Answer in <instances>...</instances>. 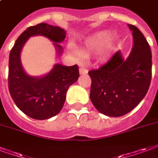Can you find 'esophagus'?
I'll return each instance as SVG.
<instances>
[{"mask_svg":"<svg viewBox=\"0 0 158 158\" xmlns=\"http://www.w3.org/2000/svg\"><path fill=\"white\" fill-rule=\"evenodd\" d=\"M79 72H80V74H86V73L88 72V71H87V69H86V68L81 67V68L79 69Z\"/></svg>","mask_w":158,"mask_h":158,"instance_id":"obj_1","label":"esophagus"}]
</instances>
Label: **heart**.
<instances>
[{
  "mask_svg": "<svg viewBox=\"0 0 158 158\" xmlns=\"http://www.w3.org/2000/svg\"><path fill=\"white\" fill-rule=\"evenodd\" d=\"M111 38L112 34L109 31L97 32L88 39L83 48L81 50L80 53H78L77 55L79 57H81V56L86 57L91 53H98L102 52L110 43Z\"/></svg>",
  "mask_w": 158,
  "mask_h": 158,
  "instance_id": "heart-1",
  "label": "heart"
}]
</instances>
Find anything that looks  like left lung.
<instances>
[{"instance_id": "8db88e82", "label": "left lung", "mask_w": 158, "mask_h": 158, "mask_svg": "<svg viewBox=\"0 0 158 158\" xmlns=\"http://www.w3.org/2000/svg\"><path fill=\"white\" fill-rule=\"evenodd\" d=\"M133 47L124 60L118 51L98 68L88 72L92 79L90 98L101 113L121 117L128 113L147 94L152 78V52L140 30L128 25Z\"/></svg>"}]
</instances>
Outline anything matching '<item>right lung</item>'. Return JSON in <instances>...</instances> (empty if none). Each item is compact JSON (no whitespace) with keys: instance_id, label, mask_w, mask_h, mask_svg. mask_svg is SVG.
I'll list each match as a JSON object with an SVG mask.
<instances>
[{"instance_id":"obj_1","label":"right lung","mask_w":158,"mask_h":158,"mask_svg":"<svg viewBox=\"0 0 158 158\" xmlns=\"http://www.w3.org/2000/svg\"><path fill=\"white\" fill-rule=\"evenodd\" d=\"M66 34L61 27L47 23L30 27L21 33L10 52L9 92L16 106L33 119H49L61 111L67 90L79 77V70L77 65L56 64L43 77H31L21 66V49L31 36L40 35L53 41L57 54L61 55L63 48L59 43L65 40Z\"/></svg>"}]
</instances>
